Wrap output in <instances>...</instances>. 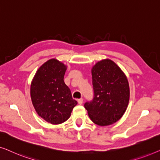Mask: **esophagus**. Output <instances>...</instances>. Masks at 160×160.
Listing matches in <instances>:
<instances>
[{
  "instance_id": "obj_1",
  "label": "esophagus",
  "mask_w": 160,
  "mask_h": 160,
  "mask_svg": "<svg viewBox=\"0 0 160 160\" xmlns=\"http://www.w3.org/2000/svg\"><path fill=\"white\" fill-rule=\"evenodd\" d=\"M78 104H80V105H82V103H83V99L82 98H80V99H78Z\"/></svg>"
}]
</instances>
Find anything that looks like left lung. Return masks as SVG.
<instances>
[{
	"mask_svg": "<svg viewBox=\"0 0 160 160\" xmlns=\"http://www.w3.org/2000/svg\"><path fill=\"white\" fill-rule=\"evenodd\" d=\"M94 98L84 104L90 119L99 126H108L121 119L128 108L130 87L122 69L110 59L92 68Z\"/></svg>",
	"mask_w": 160,
	"mask_h": 160,
	"instance_id": "obj_1",
	"label": "left lung"
}]
</instances>
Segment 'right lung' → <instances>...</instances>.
Segmentation results:
<instances>
[{"instance_id":"add662e5","label":"right lung","mask_w":160,"mask_h":160,"mask_svg":"<svg viewBox=\"0 0 160 160\" xmlns=\"http://www.w3.org/2000/svg\"><path fill=\"white\" fill-rule=\"evenodd\" d=\"M66 70L64 63L50 59L37 70L30 84V98L35 110L52 124L67 121L77 105L64 82Z\"/></svg>"}]
</instances>
